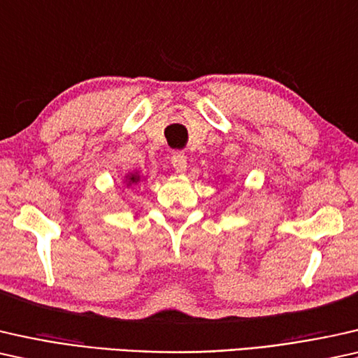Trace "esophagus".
I'll return each instance as SVG.
<instances>
[{"label": "esophagus", "mask_w": 358, "mask_h": 358, "mask_svg": "<svg viewBox=\"0 0 358 358\" xmlns=\"http://www.w3.org/2000/svg\"><path fill=\"white\" fill-rule=\"evenodd\" d=\"M172 165L178 173H183L186 167H188V162H186V155L183 152H173L172 154Z\"/></svg>", "instance_id": "34e87169"}]
</instances>
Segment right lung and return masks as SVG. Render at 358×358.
<instances>
[{"label": "right lung", "mask_w": 358, "mask_h": 358, "mask_svg": "<svg viewBox=\"0 0 358 358\" xmlns=\"http://www.w3.org/2000/svg\"><path fill=\"white\" fill-rule=\"evenodd\" d=\"M128 180H129L128 185H131V183H138V181H139V175H133V173H131L129 177H128Z\"/></svg>", "instance_id": "1"}]
</instances>
